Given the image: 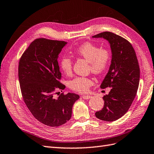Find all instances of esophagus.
<instances>
[{"label": "esophagus", "instance_id": "34e87169", "mask_svg": "<svg viewBox=\"0 0 154 154\" xmlns=\"http://www.w3.org/2000/svg\"><path fill=\"white\" fill-rule=\"evenodd\" d=\"M91 97V96H90V95H83L82 96V98H83L84 99H89Z\"/></svg>", "mask_w": 154, "mask_h": 154}]
</instances>
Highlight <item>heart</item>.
Returning a JSON list of instances; mask_svg holds the SVG:
<instances>
[{
	"instance_id": "heart-1",
	"label": "heart",
	"mask_w": 154,
	"mask_h": 154,
	"mask_svg": "<svg viewBox=\"0 0 154 154\" xmlns=\"http://www.w3.org/2000/svg\"><path fill=\"white\" fill-rule=\"evenodd\" d=\"M75 53L89 63V70L95 74H100L106 69L110 60V53L106 48H100L97 45L87 42L77 47ZM72 59L69 55L63 56L60 60V67L66 75L72 72ZM93 85L91 78L77 76L70 82V88L75 91L85 93Z\"/></svg>"
}]
</instances>
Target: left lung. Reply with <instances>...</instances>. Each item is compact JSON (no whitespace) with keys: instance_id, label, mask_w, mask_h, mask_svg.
<instances>
[{"instance_id":"8db88e82","label":"left lung","mask_w":154,"mask_h":154,"mask_svg":"<svg viewBox=\"0 0 154 154\" xmlns=\"http://www.w3.org/2000/svg\"><path fill=\"white\" fill-rule=\"evenodd\" d=\"M103 38L110 44L112 61L109 70L100 85V88H111L104 95V106L96 112L100 120L113 122L122 118L135 97L140 80V68L137 55L128 40L116 34L105 31L93 36Z\"/></svg>"}]
</instances>
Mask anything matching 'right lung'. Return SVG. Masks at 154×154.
Listing matches in <instances>:
<instances>
[{
  "label": "right lung",
  "instance_id": "add662e5",
  "mask_svg": "<svg viewBox=\"0 0 154 154\" xmlns=\"http://www.w3.org/2000/svg\"><path fill=\"white\" fill-rule=\"evenodd\" d=\"M67 42L37 38L29 45L19 61L18 76L22 97L37 120L50 127L65 124L72 116L74 103L80 98L75 93H62L58 55ZM59 93V92H58Z\"/></svg>",
  "mask_w": 154,
  "mask_h": 154
}]
</instances>
